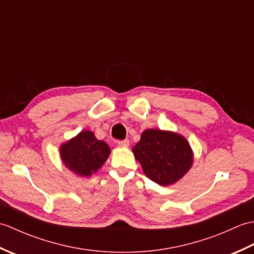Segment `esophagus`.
Listing matches in <instances>:
<instances>
[{
    "label": "esophagus",
    "mask_w": 254,
    "mask_h": 254,
    "mask_svg": "<svg viewBox=\"0 0 254 254\" xmlns=\"http://www.w3.org/2000/svg\"><path fill=\"white\" fill-rule=\"evenodd\" d=\"M118 144L120 147H127L130 145V142H128V139H123V141H120Z\"/></svg>",
    "instance_id": "obj_1"
}]
</instances>
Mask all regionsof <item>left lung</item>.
Instances as JSON below:
<instances>
[{
  "label": "left lung",
  "mask_w": 254,
  "mask_h": 254,
  "mask_svg": "<svg viewBox=\"0 0 254 254\" xmlns=\"http://www.w3.org/2000/svg\"><path fill=\"white\" fill-rule=\"evenodd\" d=\"M132 152L145 176L165 187L182 179L193 165L194 153L190 143L172 131L147 128L142 132Z\"/></svg>",
  "instance_id": "left-lung-1"
}]
</instances>
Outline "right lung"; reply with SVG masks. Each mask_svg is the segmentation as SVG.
<instances>
[{
	"label": "right lung",
	"mask_w": 254,
	"mask_h": 254,
	"mask_svg": "<svg viewBox=\"0 0 254 254\" xmlns=\"http://www.w3.org/2000/svg\"><path fill=\"white\" fill-rule=\"evenodd\" d=\"M110 147L104 141H99L94 132L84 130L76 136L60 145V158L63 165L82 178L96 174L109 158Z\"/></svg>",
	"instance_id": "obj_1"
}]
</instances>
